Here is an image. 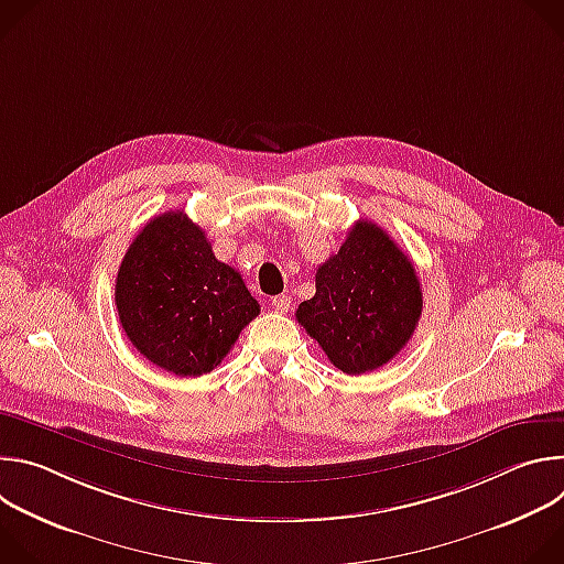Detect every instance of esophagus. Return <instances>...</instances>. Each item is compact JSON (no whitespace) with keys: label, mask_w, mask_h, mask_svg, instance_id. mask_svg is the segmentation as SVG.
I'll use <instances>...</instances> for the list:
<instances>
[{"label":"esophagus","mask_w":564,"mask_h":564,"mask_svg":"<svg viewBox=\"0 0 564 564\" xmlns=\"http://www.w3.org/2000/svg\"><path fill=\"white\" fill-rule=\"evenodd\" d=\"M272 307H274L276 312L285 314V312L292 307V299H290L288 294H279V296H274V299H272Z\"/></svg>","instance_id":"esophagus-1"}]
</instances>
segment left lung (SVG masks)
<instances>
[{
    "mask_svg": "<svg viewBox=\"0 0 564 564\" xmlns=\"http://www.w3.org/2000/svg\"><path fill=\"white\" fill-rule=\"evenodd\" d=\"M314 281L296 321L346 375L381 368L413 337L424 303L417 272L375 223L357 220Z\"/></svg>",
    "mask_w": 564,
    "mask_h": 564,
    "instance_id": "obj_1",
    "label": "left lung"
}]
</instances>
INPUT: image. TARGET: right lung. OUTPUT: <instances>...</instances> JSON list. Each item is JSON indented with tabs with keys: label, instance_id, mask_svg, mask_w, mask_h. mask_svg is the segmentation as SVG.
Returning a JSON list of instances; mask_svg holds the SVG:
<instances>
[{
	"label": "right lung",
	"instance_id": "add662e5",
	"mask_svg": "<svg viewBox=\"0 0 564 564\" xmlns=\"http://www.w3.org/2000/svg\"><path fill=\"white\" fill-rule=\"evenodd\" d=\"M116 307L133 348L178 377L214 370L261 312L185 212L160 214L138 231L118 270Z\"/></svg>",
	"mask_w": 564,
	"mask_h": 564
}]
</instances>
